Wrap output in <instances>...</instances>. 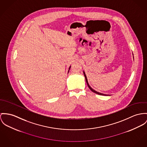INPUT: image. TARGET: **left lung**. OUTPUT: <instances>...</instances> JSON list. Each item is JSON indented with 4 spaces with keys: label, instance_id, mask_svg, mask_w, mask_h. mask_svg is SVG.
<instances>
[{
    "label": "left lung",
    "instance_id": "8db88e82",
    "mask_svg": "<svg viewBox=\"0 0 147 147\" xmlns=\"http://www.w3.org/2000/svg\"><path fill=\"white\" fill-rule=\"evenodd\" d=\"M83 73H84V77H85V78H86V80L87 84V85H88V87H89V88L90 89V90H92L93 92H94V93H96V94H100V95H102V96H108V95H107V94H103V93H100V92H97V91H96V90H93V89H92V88L90 87V86L89 85V84H88V80H87V77H86V74H85V73H84V71H83Z\"/></svg>",
    "mask_w": 147,
    "mask_h": 147
}]
</instances>
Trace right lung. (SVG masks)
<instances>
[{
    "label": "right lung",
    "instance_id": "1",
    "mask_svg": "<svg viewBox=\"0 0 147 147\" xmlns=\"http://www.w3.org/2000/svg\"><path fill=\"white\" fill-rule=\"evenodd\" d=\"M70 67H69V70H70ZM69 71H68V72H69Z\"/></svg>",
    "mask_w": 147,
    "mask_h": 147
}]
</instances>
